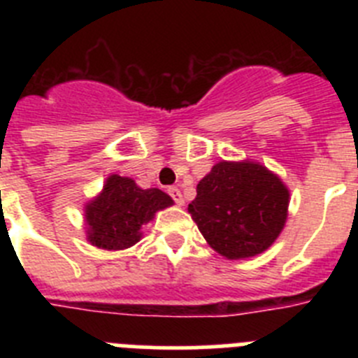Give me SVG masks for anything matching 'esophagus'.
Listing matches in <instances>:
<instances>
[{
    "label": "esophagus",
    "instance_id": "1",
    "mask_svg": "<svg viewBox=\"0 0 358 358\" xmlns=\"http://www.w3.org/2000/svg\"><path fill=\"white\" fill-rule=\"evenodd\" d=\"M169 194H170V197H172L173 201H176L177 206H182V204H185V199H182L181 189H179V188L172 186V188H169Z\"/></svg>",
    "mask_w": 358,
    "mask_h": 358
}]
</instances>
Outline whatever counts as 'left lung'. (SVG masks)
Returning a JSON list of instances; mask_svg holds the SVG:
<instances>
[{
  "instance_id": "obj_1",
  "label": "left lung",
  "mask_w": 358,
  "mask_h": 358,
  "mask_svg": "<svg viewBox=\"0 0 358 358\" xmlns=\"http://www.w3.org/2000/svg\"><path fill=\"white\" fill-rule=\"evenodd\" d=\"M289 202L287 185L264 164L218 161L199 181L188 213L213 251L227 260H243L276 242Z\"/></svg>"
}]
</instances>
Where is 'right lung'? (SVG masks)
Instances as JSON below:
<instances>
[{
    "instance_id": "right-lung-1",
    "label": "right lung",
    "mask_w": 358,
    "mask_h": 358,
    "mask_svg": "<svg viewBox=\"0 0 358 358\" xmlns=\"http://www.w3.org/2000/svg\"><path fill=\"white\" fill-rule=\"evenodd\" d=\"M173 206L159 188L143 189L131 177L110 173L102 192L84 204L85 236L91 245L123 251L143 238V226L157 211Z\"/></svg>"
}]
</instances>
